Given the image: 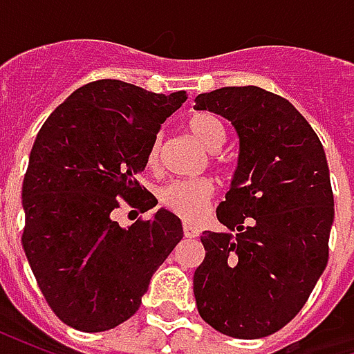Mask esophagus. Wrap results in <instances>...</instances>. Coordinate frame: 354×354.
<instances>
[{"instance_id":"1","label":"esophagus","mask_w":354,"mask_h":354,"mask_svg":"<svg viewBox=\"0 0 354 354\" xmlns=\"http://www.w3.org/2000/svg\"><path fill=\"white\" fill-rule=\"evenodd\" d=\"M184 235L187 239H195V237H199V227H195V225H192V223H184Z\"/></svg>"}]
</instances>
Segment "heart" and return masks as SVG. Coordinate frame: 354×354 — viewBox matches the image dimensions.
Segmentation results:
<instances>
[{"instance_id": "heart-1", "label": "heart", "mask_w": 354, "mask_h": 354, "mask_svg": "<svg viewBox=\"0 0 354 354\" xmlns=\"http://www.w3.org/2000/svg\"><path fill=\"white\" fill-rule=\"evenodd\" d=\"M185 127L193 138L208 151H218L225 142V124L220 117L210 111L192 113ZM159 149H161V140L157 138L147 153L149 167H155L159 161ZM212 195H214V185L207 178L174 180L159 189V203L162 208H167L178 218L195 222L205 214L208 203L212 201Z\"/></svg>"}]
</instances>
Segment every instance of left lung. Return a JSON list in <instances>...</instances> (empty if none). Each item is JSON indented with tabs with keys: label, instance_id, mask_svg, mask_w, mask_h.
<instances>
[{
	"label": "left lung",
	"instance_id": "left-lung-1",
	"mask_svg": "<svg viewBox=\"0 0 354 354\" xmlns=\"http://www.w3.org/2000/svg\"><path fill=\"white\" fill-rule=\"evenodd\" d=\"M195 108L230 119L239 136L237 170L216 210L230 231L201 235L197 309L222 334L266 337L296 317L328 263L334 193L324 147L286 98L260 87L216 88Z\"/></svg>",
	"mask_w": 354,
	"mask_h": 354
}]
</instances>
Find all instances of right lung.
<instances>
[{
  "label": "right lung",
  "mask_w": 354,
  "mask_h": 354,
  "mask_svg": "<svg viewBox=\"0 0 354 354\" xmlns=\"http://www.w3.org/2000/svg\"><path fill=\"white\" fill-rule=\"evenodd\" d=\"M187 98L119 80L93 81L60 104L30 153L22 184V248L47 304L81 332L115 328L138 311L151 274L182 241L180 218L159 210L129 227L123 203L157 205L136 180L165 119Z\"/></svg>",
  "instance_id": "1"
}]
</instances>
